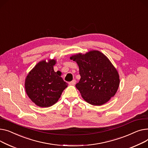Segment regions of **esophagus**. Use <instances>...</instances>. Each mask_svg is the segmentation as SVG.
<instances>
[{
	"instance_id": "34e87169",
	"label": "esophagus",
	"mask_w": 148,
	"mask_h": 148,
	"mask_svg": "<svg viewBox=\"0 0 148 148\" xmlns=\"http://www.w3.org/2000/svg\"><path fill=\"white\" fill-rule=\"evenodd\" d=\"M75 84H76V80L75 79H73L72 81L69 82V85H74Z\"/></svg>"
}]
</instances>
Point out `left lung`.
I'll return each instance as SVG.
<instances>
[{"label":"left lung","mask_w":148,"mask_h":148,"mask_svg":"<svg viewBox=\"0 0 148 148\" xmlns=\"http://www.w3.org/2000/svg\"><path fill=\"white\" fill-rule=\"evenodd\" d=\"M70 58L79 66L81 79L76 87L86 102L101 106L114 96L119 87V76L106 56L94 50Z\"/></svg>","instance_id":"left-lung-1"}]
</instances>
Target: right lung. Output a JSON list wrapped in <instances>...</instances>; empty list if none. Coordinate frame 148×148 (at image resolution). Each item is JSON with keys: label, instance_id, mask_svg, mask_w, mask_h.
Listing matches in <instances>:
<instances>
[{"label": "right lung", "instance_id": "add662e5", "mask_svg": "<svg viewBox=\"0 0 148 148\" xmlns=\"http://www.w3.org/2000/svg\"><path fill=\"white\" fill-rule=\"evenodd\" d=\"M56 60L39 62L25 78V89L29 97L41 108L53 106L67 86L61 75L54 72Z\"/></svg>", "mask_w": 148, "mask_h": 148}]
</instances>
